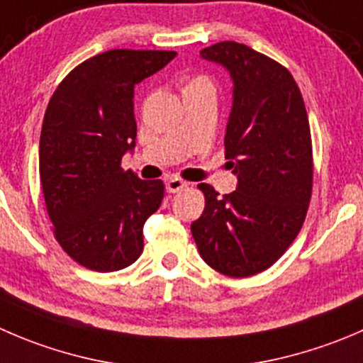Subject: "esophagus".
<instances>
[{
    "mask_svg": "<svg viewBox=\"0 0 363 363\" xmlns=\"http://www.w3.org/2000/svg\"><path fill=\"white\" fill-rule=\"evenodd\" d=\"M184 188H188V182L182 181V179L172 177V179H168V181H167V191L177 193V191H181V189H184Z\"/></svg>",
    "mask_w": 363,
    "mask_h": 363,
    "instance_id": "1",
    "label": "esophagus"
}]
</instances>
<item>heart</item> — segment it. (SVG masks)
I'll return each mask as SVG.
<instances>
[{
  "mask_svg": "<svg viewBox=\"0 0 363 363\" xmlns=\"http://www.w3.org/2000/svg\"><path fill=\"white\" fill-rule=\"evenodd\" d=\"M195 81H206V79H202V77H196V79H193L191 83H195Z\"/></svg>",
  "mask_w": 363,
  "mask_h": 363,
  "instance_id": "1",
  "label": "heart"
}]
</instances>
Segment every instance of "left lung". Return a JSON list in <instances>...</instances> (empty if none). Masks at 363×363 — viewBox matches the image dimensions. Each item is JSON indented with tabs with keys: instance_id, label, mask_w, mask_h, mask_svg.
Instances as JSON below:
<instances>
[{
	"instance_id": "left-lung-1",
	"label": "left lung",
	"mask_w": 363,
	"mask_h": 363,
	"mask_svg": "<svg viewBox=\"0 0 363 363\" xmlns=\"http://www.w3.org/2000/svg\"><path fill=\"white\" fill-rule=\"evenodd\" d=\"M232 79L225 157L238 177L220 196L200 184L206 207L191 223L202 259L223 275L252 277L284 255L300 232L312 195L307 110L289 70L238 42L200 51Z\"/></svg>"
}]
</instances>
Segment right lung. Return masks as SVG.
Segmentation results:
<instances>
[{"label":"right lung","instance_id":"obj_1","mask_svg":"<svg viewBox=\"0 0 363 363\" xmlns=\"http://www.w3.org/2000/svg\"><path fill=\"white\" fill-rule=\"evenodd\" d=\"M175 51L111 49L77 65L44 115L38 170L56 241L88 269L131 266L143 250V225L163 200L161 181L124 172L136 145L135 86Z\"/></svg>","mask_w":363,"mask_h":363}]
</instances>
